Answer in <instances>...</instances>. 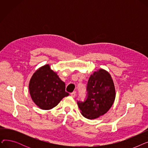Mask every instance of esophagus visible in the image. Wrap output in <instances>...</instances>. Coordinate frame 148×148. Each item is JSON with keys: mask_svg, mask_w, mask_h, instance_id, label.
Wrapping results in <instances>:
<instances>
[{"mask_svg": "<svg viewBox=\"0 0 148 148\" xmlns=\"http://www.w3.org/2000/svg\"><path fill=\"white\" fill-rule=\"evenodd\" d=\"M75 95H76V92H75V91L73 92H72V93H71V96L72 97L74 98V97H75Z\"/></svg>", "mask_w": 148, "mask_h": 148, "instance_id": "1", "label": "esophagus"}]
</instances>
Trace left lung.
<instances>
[{"instance_id": "8db88e82", "label": "left lung", "mask_w": 148, "mask_h": 148, "mask_svg": "<svg viewBox=\"0 0 148 148\" xmlns=\"http://www.w3.org/2000/svg\"><path fill=\"white\" fill-rule=\"evenodd\" d=\"M86 98L78 101L77 104L82 114L89 119H94L106 113L115 99V88L110 74L100 69L92 74L88 80Z\"/></svg>"}]
</instances>
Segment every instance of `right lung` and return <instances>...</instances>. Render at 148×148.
<instances>
[{
  "label": "right lung",
  "instance_id": "1",
  "mask_svg": "<svg viewBox=\"0 0 148 148\" xmlns=\"http://www.w3.org/2000/svg\"><path fill=\"white\" fill-rule=\"evenodd\" d=\"M29 89L33 101L42 110L51 109L69 95L65 91V83L49 65L36 70L31 77Z\"/></svg>",
  "mask_w": 148,
  "mask_h": 148
}]
</instances>
